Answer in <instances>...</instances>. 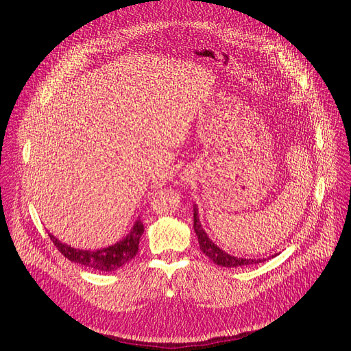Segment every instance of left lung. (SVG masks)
<instances>
[{
	"mask_svg": "<svg viewBox=\"0 0 351 351\" xmlns=\"http://www.w3.org/2000/svg\"><path fill=\"white\" fill-rule=\"evenodd\" d=\"M193 228L197 236V241H199V246L200 250L204 252L210 261H213L215 265L217 266H222V267H242V266H249V265H257V263H262L266 261V257L263 259H245V257H236L232 256L229 253H226L225 250L220 249L217 245H215V242H212L208 233L204 230L200 225V220L197 216V208L193 206ZM278 254H273L270 257H274ZM269 257V259H270Z\"/></svg>",
	"mask_w": 351,
	"mask_h": 351,
	"instance_id": "1",
	"label": "left lung"
}]
</instances>
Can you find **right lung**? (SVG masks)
<instances>
[{
    "label": "right lung",
    "mask_w": 351,
    "mask_h": 351,
    "mask_svg": "<svg viewBox=\"0 0 351 351\" xmlns=\"http://www.w3.org/2000/svg\"><path fill=\"white\" fill-rule=\"evenodd\" d=\"M142 233L143 223L141 220H136L134 228L125 239H122V241L112 246H108L99 250L73 249L65 243H61L58 239L51 233L49 237L52 243L57 246V249L71 262H75L99 271H114L126 265L134 256H136Z\"/></svg>",
    "instance_id": "1"
}]
</instances>
